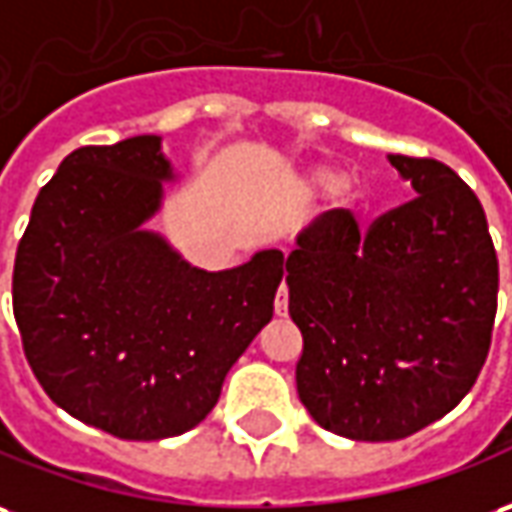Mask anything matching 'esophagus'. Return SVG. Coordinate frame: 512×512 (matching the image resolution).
Segmentation results:
<instances>
[{
	"mask_svg": "<svg viewBox=\"0 0 512 512\" xmlns=\"http://www.w3.org/2000/svg\"><path fill=\"white\" fill-rule=\"evenodd\" d=\"M276 315H278V317L287 315V287H284V284L278 287V295H276Z\"/></svg>",
	"mask_w": 512,
	"mask_h": 512,
	"instance_id": "34e87169",
	"label": "esophagus"
}]
</instances>
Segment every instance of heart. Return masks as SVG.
<instances>
[{
  "label": "heart",
  "instance_id": "b5f03b06",
  "mask_svg": "<svg viewBox=\"0 0 512 512\" xmlns=\"http://www.w3.org/2000/svg\"><path fill=\"white\" fill-rule=\"evenodd\" d=\"M331 181H334V175H331L329 169H315L312 172V183H317V186H329Z\"/></svg>",
  "mask_w": 512,
  "mask_h": 512
}]
</instances>
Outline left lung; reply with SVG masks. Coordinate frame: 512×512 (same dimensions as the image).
Segmentation results:
<instances>
[{
    "instance_id": "left-lung-1",
    "label": "left lung",
    "mask_w": 512,
    "mask_h": 512,
    "mask_svg": "<svg viewBox=\"0 0 512 512\" xmlns=\"http://www.w3.org/2000/svg\"><path fill=\"white\" fill-rule=\"evenodd\" d=\"M410 203L362 231L320 214L284 259L303 407L351 440H401L474 387L491 348L499 262L477 195L435 158L387 155Z\"/></svg>"
}]
</instances>
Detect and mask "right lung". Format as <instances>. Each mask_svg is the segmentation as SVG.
<instances>
[{
	"label": "right lung",
	"mask_w": 512,
	"mask_h": 512,
	"mask_svg": "<svg viewBox=\"0 0 512 512\" xmlns=\"http://www.w3.org/2000/svg\"><path fill=\"white\" fill-rule=\"evenodd\" d=\"M175 172L161 136L80 147L35 197L13 315L47 396L122 440L195 429L270 323L284 253L209 273L144 228Z\"/></svg>",
	"instance_id": "obj_1"
}]
</instances>
